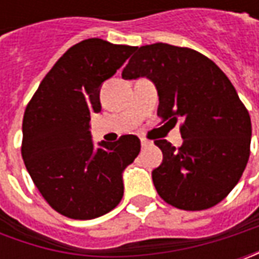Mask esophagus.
I'll list each match as a JSON object with an SVG mask.
<instances>
[{
  "label": "esophagus",
  "instance_id": "34e87169",
  "mask_svg": "<svg viewBox=\"0 0 259 259\" xmlns=\"http://www.w3.org/2000/svg\"><path fill=\"white\" fill-rule=\"evenodd\" d=\"M150 144H151V141H148L147 138H141V145L143 147H148Z\"/></svg>",
  "mask_w": 259,
  "mask_h": 259
}]
</instances>
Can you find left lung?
Returning a JSON list of instances; mask_svg holds the SVG:
<instances>
[{"instance_id":"8db88e82","label":"left lung","mask_w":259,"mask_h":259,"mask_svg":"<svg viewBox=\"0 0 259 259\" xmlns=\"http://www.w3.org/2000/svg\"><path fill=\"white\" fill-rule=\"evenodd\" d=\"M124 79L147 77L157 88V115L183 119V144H154L163 163L153 170L160 197L177 209L204 210L222 202L244 173L251 145V118L228 76L202 53L155 43L135 47Z\"/></svg>"}]
</instances>
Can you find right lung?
I'll use <instances>...</instances> for the list:
<instances>
[{"label": "right lung", "mask_w": 259, "mask_h": 259, "mask_svg": "<svg viewBox=\"0 0 259 259\" xmlns=\"http://www.w3.org/2000/svg\"><path fill=\"white\" fill-rule=\"evenodd\" d=\"M135 50L88 38L72 46L45 76L23 118L21 155L35 187L56 212L70 219H95L124 196L122 171L141 143L122 135L95 148L91 115L101 111L99 89Z\"/></svg>", "instance_id": "right-lung-1"}]
</instances>
